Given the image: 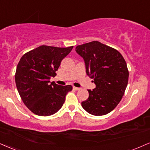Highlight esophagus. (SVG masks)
Wrapping results in <instances>:
<instances>
[{
  "label": "esophagus",
  "instance_id": "1",
  "mask_svg": "<svg viewBox=\"0 0 150 150\" xmlns=\"http://www.w3.org/2000/svg\"><path fill=\"white\" fill-rule=\"evenodd\" d=\"M73 89L74 90H75V91H78V90L80 89V88H79V87H75V86H73Z\"/></svg>",
  "mask_w": 150,
  "mask_h": 150
}]
</instances>
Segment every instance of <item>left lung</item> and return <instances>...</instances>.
Wrapping results in <instances>:
<instances>
[{"label":"left lung","mask_w":150,"mask_h":150,"mask_svg":"<svg viewBox=\"0 0 150 150\" xmlns=\"http://www.w3.org/2000/svg\"><path fill=\"white\" fill-rule=\"evenodd\" d=\"M75 51L84 60L86 73L96 84L95 89L88 90L89 98L82 102V108L95 116L107 115L125 92L129 80L127 63L117 50L98 41L77 46Z\"/></svg>","instance_id":"8db88e82"}]
</instances>
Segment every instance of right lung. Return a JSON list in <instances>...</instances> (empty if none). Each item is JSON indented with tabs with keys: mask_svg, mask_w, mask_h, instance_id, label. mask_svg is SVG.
I'll return each instance as SVG.
<instances>
[{
	"mask_svg": "<svg viewBox=\"0 0 150 150\" xmlns=\"http://www.w3.org/2000/svg\"><path fill=\"white\" fill-rule=\"evenodd\" d=\"M73 47L42 45L21 58L16 70V86L23 103L34 114H55L63 106L67 93L73 89L71 85L50 84V79L56 76L61 61Z\"/></svg>",
	"mask_w": 150,
	"mask_h": 150,
	"instance_id": "add662e5",
	"label": "right lung"
}]
</instances>
